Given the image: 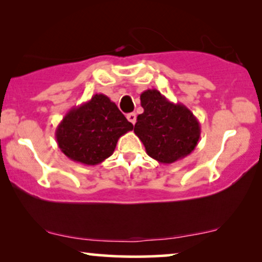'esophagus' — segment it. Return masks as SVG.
Here are the masks:
<instances>
[{"label": "esophagus", "instance_id": "1", "mask_svg": "<svg viewBox=\"0 0 262 262\" xmlns=\"http://www.w3.org/2000/svg\"><path fill=\"white\" fill-rule=\"evenodd\" d=\"M126 118H127V120L130 121V123L135 125V123H136V113H128Z\"/></svg>", "mask_w": 262, "mask_h": 262}]
</instances>
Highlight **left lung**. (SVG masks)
Wrapping results in <instances>:
<instances>
[{
    "instance_id": "8db88e82",
    "label": "left lung",
    "mask_w": 262,
    "mask_h": 262,
    "mask_svg": "<svg viewBox=\"0 0 262 262\" xmlns=\"http://www.w3.org/2000/svg\"><path fill=\"white\" fill-rule=\"evenodd\" d=\"M144 112L137 117L135 134L151 159L170 164L195 149L200 138V124L182 103H174L157 89L141 94Z\"/></svg>"
}]
</instances>
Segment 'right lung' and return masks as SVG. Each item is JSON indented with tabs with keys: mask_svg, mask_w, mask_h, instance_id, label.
I'll return each instance as SVG.
<instances>
[{
	"mask_svg": "<svg viewBox=\"0 0 262 262\" xmlns=\"http://www.w3.org/2000/svg\"><path fill=\"white\" fill-rule=\"evenodd\" d=\"M134 125L108 96L95 94L73 107L56 128L59 149L75 162L95 166L112 155L118 139Z\"/></svg>",
	"mask_w": 262,
	"mask_h": 262,
	"instance_id": "obj_1",
	"label": "right lung"
}]
</instances>
